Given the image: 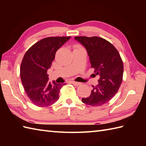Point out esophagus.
<instances>
[{"mask_svg":"<svg viewBox=\"0 0 146 146\" xmlns=\"http://www.w3.org/2000/svg\"><path fill=\"white\" fill-rule=\"evenodd\" d=\"M71 83H72V84H73L74 85H75V86H78V85H80V84H81V83L75 82V81H71Z\"/></svg>","mask_w":146,"mask_h":146,"instance_id":"1","label":"esophagus"}]
</instances>
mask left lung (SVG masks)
I'll list each match as a JSON object with an SVG mask.
<instances>
[{"label":"left lung","instance_id":"left-lung-1","mask_svg":"<svg viewBox=\"0 0 146 146\" xmlns=\"http://www.w3.org/2000/svg\"><path fill=\"white\" fill-rule=\"evenodd\" d=\"M75 39L85 48L92 68L98 75V85L93 86L90 95L82 102L90 106H101L109 102L119 89L122 82L123 65L117 49L100 37H75Z\"/></svg>","mask_w":146,"mask_h":146}]
</instances>
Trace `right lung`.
<instances>
[{"instance_id":"obj_1","label":"right lung","mask_w":146,"mask_h":146,"mask_svg":"<svg viewBox=\"0 0 146 146\" xmlns=\"http://www.w3.org/2000/svg\"><path fill=\"white\" fill-rule=\"evenodd\" d=\"M71 37H49L31 46L22 61L20 73L27 97L38 107H48L58 100L62 86L66 83L48 82V70L56 51Z\"/></svg>"}]
</instances>
